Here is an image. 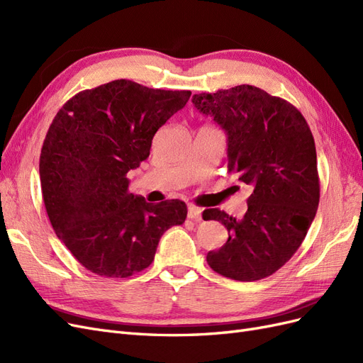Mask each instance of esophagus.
Wrapping results in <instances>:
<instances>
[{
	"instance_id": "esophagus-1",
	"label": "esophagus",
	"mask_w": 363,
	"mask_h": 363,
	"mask_svg": "<svg viewBox=\"0 0 363 363\" xmlns=\"http://www.w3.org/2000/svg\"><path fill=\"white\" fill-rule=\"evenodd\" d=\"M201 212H203V208H200V207H196L194 204L188 206V218L194 219V221H200Z\"/></svg>"
}]
</instances>
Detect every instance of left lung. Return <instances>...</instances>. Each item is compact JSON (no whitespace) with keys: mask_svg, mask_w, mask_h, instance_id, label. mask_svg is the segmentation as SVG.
Wrapping results in <instances>:
<instances>
[{"mask_svg":"<svg viewBox=\"0 0 363 363\" xmlns=\"http://www.w3.org/2000/svg\"><path fill=\"white\" fill-rule=\"evenodd\" d=\"M192 103L225 131L228 172L252 188L244 218L203 212L228 230L227 242L207 252L208 267L239 281L265 279L300 248L320 203L312 131L298 108L256 86L196 94Z\"/></svg>","mask_w":363,"mask_h":363,"instance_id":"obj_1","label":"left lung"}]
</instances>
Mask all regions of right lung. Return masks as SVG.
<instances>
[{
    "instance_id": "add662e5",
    "label": "right lung",
    "mask_w": 363,
    "mask_h": 363,
    "mask_svg": "<svg viewBox=\"0 0 363 363\" xmlns=\"http://www.w3.org/2000/svg\"><path fill=\"white\" fill-rule=\"evenodd\" d=\"M189 96L115 80L74 95L54 116L39 160L43 204L86 269L112 279L144 271L162 235L184 223L183 201L147 203L128 192L127 172L150 156L156 131Z\"/></svg>"
}]
</instances>
